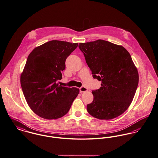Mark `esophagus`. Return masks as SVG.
I'll return each instance as SVG.
<instances>
[{
    "label": "esophagus",
    "instance_id": "esophagus-1",
    "mask_svg": "<svg viewBox=\"0 0 158 158\" xmlns=\"http://www.w3.org/2000/svg\"><path fill=\"white\" fill-rule=\"evenodd\" d=\"M79 89H80V93H84V92H86L88 91V89L85 86H82L81 88H80Z\"/></svg>",
    "mask_w": 158,
    "mask_h": 158
}]
</instances>
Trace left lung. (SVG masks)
<instances>
[{
	"label": "left lung",
	"mask_w": 158,
	"mask_h": 158,
	"mask_svg": "<svg viewBox=\"0 0 158 158\" xmlns=\"http://www.w3.org/2000/svg\"><path fill=\"white\" fill-rule=\"evenodd\" d=\"M86 62L94 78L102 86L93 91L94 100L87 111L98 119L120 116L132 102L139 84L137 67L124 47L104 40L80 43Z\"/></svg>",
	"instance_id": "8db88e82"
}]
</instances>
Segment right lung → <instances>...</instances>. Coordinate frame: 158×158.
Returning a JSON list of instances; mask_svg holds the SVG:
<instances>
[{"label": "right lung", "instance_id": "right-lung-1", "mask_svg": "<svg viewBox=\"0 0 158 158\" xmlns=\"http://www.w3.org/2000/svg\"><path fill=\"white\" fill-rule=\"evenodd\" d=\"M77 43L53 40L36 47L29 54L21 74V88L28 106L45 119H56L69 111L79 93L77 88L62 86L66 58Z\"/></svg>", "mask_w": 158, "mask_h": 158}]
</instances>
